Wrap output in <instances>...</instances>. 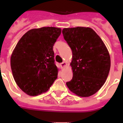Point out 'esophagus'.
Segmentation results:
<instances>
[{
	"label": "esophagus",
	"mask_w": 123,
	"mask_h": 123,
	"mask_svg": "<svg viewBox=\"0 0 123 123\" xmlns=\"http://www.w3.org/2000/svg\"><path fill=\"white\" fill-rule=\"evenodd\" d=\"M66 65H67V63H66L65 62H62V63H61V66H62V67H63V68L65 67Z\"/></svg>",
	"instance_id": "esophagus-1"
}]
</instances>
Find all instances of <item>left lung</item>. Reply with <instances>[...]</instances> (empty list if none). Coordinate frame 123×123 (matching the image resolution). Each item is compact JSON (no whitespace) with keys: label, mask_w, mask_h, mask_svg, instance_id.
Listing matches in <instances>:
<instances>
[{"label":"left lung","mask_w":123,"mask_h":123,"mask_svg":"<svg viewBox=\"0 0 123 123\" xmlns=\"http://www.w3.org/2000/svg\"><path fill=\"white\" fill-rule=\"evenodd\" d=\"M62 33L73 53V76L67 83L74 94L87 97L104 85L110 69V56L104 42L92 29L64 28Z\"/></svg>","instance_id":"1"}]
</instances>
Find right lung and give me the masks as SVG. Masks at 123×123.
Segmentation results:
<instances>
[{"label":"right lung","instance_id":"right-lung-1","mask_svg":"<svg viewBox=\"0 0 123 123\" xmlns=\"http://www.w3.org/2000/svg\"><path fill=\"white\" fill-rule=\"evenodd\" d=\"M61 32L60 28L55 27L31 29L13 51L10 65L14 79L28 95L45 92L57 78L53 46Z\"/></svg>","mask_w":123,"mask_h":123}]
</instances>
